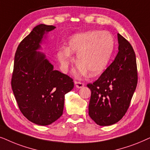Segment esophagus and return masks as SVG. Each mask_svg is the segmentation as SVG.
<instances>
[{
	"mask_svg": "<svg viewBox=\"0 0 150 150\" xmlns=\"http://www.w3.org/2000/svg\"><path fill=\"white\" fill-rule=\"evenodd\" d=\"M75 87L77 88H82L83 86H84V84H83V83L79 82V81H75Z\"/></svg>",
	"mask_w": 150,
	"mask_h": 150,
	"instance_id": "obj_1",
	"label": "esophagus"
}]
</instances>
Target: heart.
Listing matches in <instances>:
<instances>
[{"label":"heart","instance_id":"1","mask_svg":"<svg viewBox=\"0 0 150 150\" xmlns=\"http://www.w3.org/2000/svg\"><path fill=\"white\" fill-rule=\"evenodd\" d=\"M115 47V41L107 31H88L72 36L67 49L57 52V57L64 69L73 62L71 54H77L79 64L77 73L95 77L103 73L108 65Z\"/></svg>","mask_w":150,"mask_h":150}]
</instances>
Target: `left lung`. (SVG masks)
I'll return each instance as SVG.
<instances>
[{
    "instance_id": "left-lung-1",
    "label": "left lung",
    "mask_w": 150,
    "mask_h": 150,
    "mask_svg": "<svg viewBox=\"0 0 150 150\" xmlns=\"http://www.w3.org/2000/svg\"><path fill=\"white\" fill-rule=\"evenodd\" d=\"M119 52L112 63L97 81L88 83L91 91L90 117L101 126L117 123L125 115L137 88L136 55L132 45L117 34Z\"/></svg>"
}]
</instances>
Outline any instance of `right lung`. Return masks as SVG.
I'll return each instance as SVG.
<instances>
[{"label":"right lung","mask_w":150,"mask_h":150,"mask_svg":"<svg viewBox=\"0 0 150 150\" xmlns=\"http://www.w3.org/2000/svg\"><path fill=\"white\" fill-rule=\"evenodd\" d=\"M53 25H37L17 48L11 88L20 110L28 120L48 125L62 115L65 94L74 87L73 79L53 69L38 51Z\"/></svg>","instance_id":"add662e5"}]
</instances>
